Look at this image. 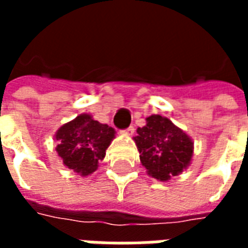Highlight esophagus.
I'll return each instance as SVG.
<instances>
[{
  "instance_id": "34e87169",
  "label": "esophagus",
  "mask_w": 248,
  "mask_h": 248,
  "mask_svg": "<svg viewBox=\"0 0 248 248\" xmlns=\"http://www.w3.org/2000/svg\"><path fill=\"white\" fill-rule=\"evenodd\" d=\"M122 133L126 135H133V133H134V127H133V126H130V127H127L126 130H124Z\"/></svg>"
}]
</instances>
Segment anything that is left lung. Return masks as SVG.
Masks as SVG:
<instances>
[{
  "mask_svg": "<svg viewBox=\"0 0 248 248\" xmlns=\"http://www.w3.org/2000/svg\"><path fill=\"white\" fill-rule=\"evenodd\" d=\"M134 142L142 166L150 177L169 181L190 166L194 142L188 135L166 117L153 114L143 127L137 129Z\"/></svg>",
  "mask_w": 248,
  "mask_h": 248,
  "instance_id": "left-lung-1",
  "label": "left lung"
}]
</instances>
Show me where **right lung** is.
<instances>
[{
    "label": "right lung",
    "mask_w": 248,
    "mask_h": 248,
    "mask_svg": "<svg viewBox=\"0 0 248 248\" xmlns=\"http://www.w3.org/2000/svg\"><path fill=\"white\" fill-rule=\"evenodd\" d=\"M114 137L113 127L81 114L57 130L56 151L67 169L86 177L97 170Z\"/></svg>",
    "instance_id": "obj_1"
}]
</instances>
